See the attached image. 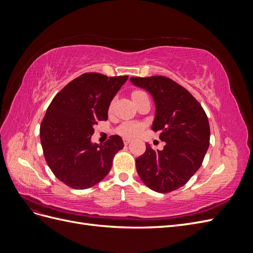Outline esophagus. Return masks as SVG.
I'll use <instances>...</instances> for the list:
<instances>
[{
  "instance_id": "esophagus-1",
  "label": "esophagus",
  "mask_w": 253,
  "mask_h": 253,
  "mask_svg": "<svg viewBox=\"0 0 253 253\" xmlns=\"http://www.w3.org/2000/svg\"><path fill=\"white\" fill-rule=\"evenodd\" d=\"M132 140L131 139H129V138H124V143L126 144V145H127L129 142H131Z\"/></svg>"
}]
</instances>
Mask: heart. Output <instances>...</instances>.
<instances>
[{"instance_id": "obj_1", "label": "heart", "mask_w": 253, "mask_h": 253, "mask_svg": "<svg viewBox=\"0 0 253 253\" xmlns=\"http://www.w3.org/2000/svg\"><path fill=\"white\" fill-rule=\"evenodd\" d=\"M147 95L142 90H134L132 97L134 100L136 99H138L141 96ZM113 106H114V101L111 102L110 104V111L113 110ZM144 126L140 122H136V121H126L125 124H122L118 128H117V133L121 136H125L126 138H134V137L138 136L141 131L143 129Z\"/></svg>"}]
</instances>
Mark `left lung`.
I'll list each match as a JSON object with an SVG mask.
<instances>
[{
    "label": "left lung",
    "instance_id": "obj_1",
    "mask_svg": "<svg viewBox=\"0 0 253 253\" xmlns=\"http://www.w3.org/2000/svg\"><path fill=\"white\" fill-rule=\"evenodd\" d=\"M136 86L154 98L152 129L166 142L163 151L147 150L136 158V169L145 186L159 193L182 187L200 169L210 143L208 117L188 89L164 76L132 77Z\"/></svg>",
    "mask_w": 253,
    "mask_h": 253
}]
</instances>
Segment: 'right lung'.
<instances>
[{
  "label": "right lung",
  "instance_id": "obj_1",
  "mask_svg": "<svg viewBox=\"0 0 253 253\" xmlns=\"http://www.w3.org/2000/svg\"><path fill=\"white\" fill-rule=\"evenodd\" d=\"M127 78L82 74L50 102L41 122V144L51 172L67 187L83 190L101 181L111 170L114 156L125 147L118 135L103 144H93L90 137L94 126L108 119L112 99Z\"/></svg>",
  "mask_w": 253,
  "mask_h": 253
}]
</instances>
